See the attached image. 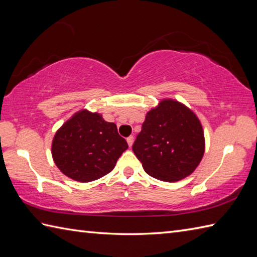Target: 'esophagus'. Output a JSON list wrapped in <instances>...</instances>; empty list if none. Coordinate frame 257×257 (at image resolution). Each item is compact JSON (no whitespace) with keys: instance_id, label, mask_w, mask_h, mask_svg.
<instances>
[{"instance_id":"34e87169","label":"esophagus","mask_w":257,"mask_h":257,"mask_svg":"<svg viewBox=\"0 0 257 257\" xmlns=\"http://www.w3.org/2000/svg\"><path fill=\"white\" fill-rule=\"evenodd\" d=\"M127 143H128L129 147L133 146V144H134V136H129V137L127 138Z\"/></svg>"}]
</instances>
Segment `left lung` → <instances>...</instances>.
I'll use <instances>...</instances> for the list:
<instances>
[{"label":"left lung","mask_w":257,"mask_h":257,"mask_svg":"<svg viewBox=\"0 0 257 257\" xmlns=\"http://www.w3.org/2000/svg\"><path fill=\"white\" fill-rule=\"evenodd\" d=\"M133 150L149 176L179 181L190 176L203 157V129L188 107L165 99L147 113Z\"/></svg>","instance_id":"8db88e82"}]
</instances>
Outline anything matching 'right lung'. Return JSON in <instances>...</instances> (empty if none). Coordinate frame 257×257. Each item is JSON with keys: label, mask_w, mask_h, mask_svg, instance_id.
<instances>
[{"label": "right lung", "mask_w": 257, "mask_h": 257, "mask_svg": "<svg viewBox=\"0 0 257 257\" xmlns=\"http://www.w3.org/2000/svg\"><path fill=\"white\" fill-rule=\"evenodd\" d=\"M128 144L101 114L80 110L57 130L52 156L65 176L90 182L110 172Z\"/></svg>", "instance_id": "1"}]
</instances>
